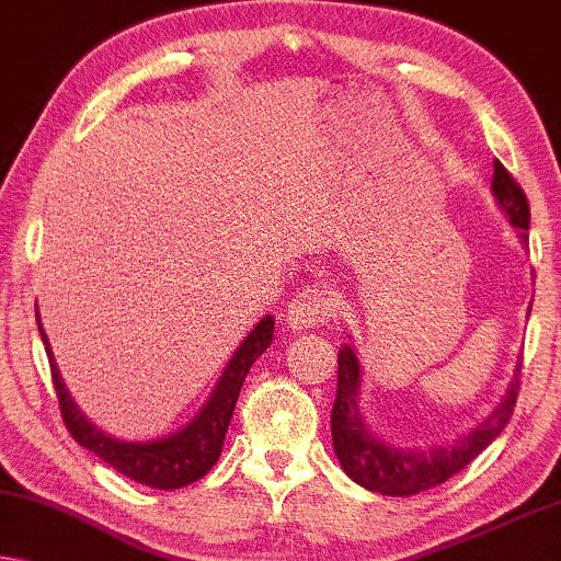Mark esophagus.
<instances>
[{"label": "esophagus", "instance_id": "1", "mask_svg": "<svg viewBox=\"0 0 561 561\" xmlns=\"http://www.w3.org/2000/svg\"><path fill=\"white\" fill-rule=\"evenodd\" d=\"M333 316V300L318 288H306L293 296L286 308V323L290 331H310L316 325H323Z\"/></svg>", "mask_w": 561, "mask_h": 561}]
</instances>
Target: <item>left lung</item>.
I'll list each match as a JSON object with an SVG mask.
<instances>
[{"label":"left lung","mask_w":561,"mask_h":561,"mask_svg":"<svg viewBox=\"0 0 561 561\" xmlns=\"http://www.w3.org/2000/svg\"><path fill=\"white\" fill-rule=\"evenodd\" d=\"M499 208L519 230V240L529 243V203L519 183L506 172L502 162H494V180H491ZM531 310V306H529ZM522 366L514 368V378L506 386L502 403L486 413L477 426L451 442L431 444L424 449H401L374 436L366 426L364 413L358 407L360 396V360L351 343H343L339 351V391L331 411L333 449L343 471L368 491L383 496H413L449 481L456 471L467 469L477 456L502 434L510 424L516 396H519Z\"/></svg>","instance_id":"left-lung-1"}]
</instances>
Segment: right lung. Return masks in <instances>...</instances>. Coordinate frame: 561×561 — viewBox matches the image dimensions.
<instances>
[{"mask_svg":"<svg viewBox=\"0 0 561 561\" xmlns=\"http://www.w3.org/2000/svg\"><path fill=\"white\" fill-rule=\"evenodd\" d=\"M37 329L45 343L51 381H55V391L59 399V411H62L65 426L70 428L75 442L100 456L102 461L110 463L112 469L125 473L127 479L137 481V484L152 486V489H183L193 484L201 477H205L213 469V463L220 459L222 442H226L232 411H236L238 393L243 389V381L248 370L255 364V358L271 346L275 321L273 316L261 318V323L245 335L238 351L232 353L226 370H222L220 381L215 383L210 399L205 407L195 413L193 421H187L183 428L172 431V434L162 438H152V442H123L105 434L98 428L84 413L77 409L75 399L67 391V386L59 376V368L51 356L47 333L39 323L37 313Z\"/></svg>","mask_w":561,"mask_h":561,"instance_id":"obj_1","label":"right lung"}]
</instances>
